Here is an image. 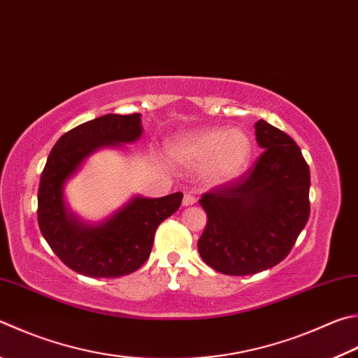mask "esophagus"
Returning a JSON list of instances; mask_svg holds the SVG:
<instances>
[{
	"label": "esophagus",
	"mask_w": 358,
	"mask_h": 358,
	"mask_svg": "<svg viewBox=\"0 0 358 358\" xmlns=\"http://www.w3.org/2000/svg\"><path fill=\"white\" fill-rule=\"evenodd\" d=\"M197 201V199H196V196H192V194H185L183 196V206H191V205H194Z\"/></svg>",
	"instance_id": "obj_1"
}]
</instances>
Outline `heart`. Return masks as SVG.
<instances>
[{
    "label": "heart",
    "instance_id": "b5f03b06",
    "mask_svg": "<svg viewBox=\"0 0 358 358\" xmlns=\"http://www.w3.org/2000/svg\"><path fill=\"white\" fill-rule=\"evenodd\" d=\"M171 157L186 166H208L211 180L229 181L249 166L252 142L239 129L208 128L178 139L171 147Z\"/></svg>",
    "mask_w": 358,
    "mask_h": 358
}]
</instances>
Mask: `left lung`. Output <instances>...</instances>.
<instances>
[{"label": "left lung", "instance_id": "obj_1", "mask_svg": "<svg viewBox=\"0 0 358 358\" xmlns=\"http://www.w3.org/2000/svg\"><path fill=\"white\" fill-rule=\"evenodd\" d=\"M263 153L250 169L205 192L197 243L203 262L225 275H252L288 257L310 216V169L282 129L255 123Z\"/></svg>", "mask_w": 358, "mask_h": 358}]
</instances>
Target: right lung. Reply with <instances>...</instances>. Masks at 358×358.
<instances>
[{
	"label": "right lung",
	"instance_id": "1",
	"mask_svg": "<svg viewBox=\"0 0 358 358\" xmlns=\"http://www.w3.org/2000/svg\"><path fill=\"white\" fill-rule=\"evenodd\" d=\"M142 134L141 114H106L62 134L48 155L37 192V222L57 258L78 274L113 278L138 271L150 257L155 231L178 210L183 194L136 197L96 227L70 217L62 186L96 148L134 142Z\"/></svg>",
	"mask_w": 358,
	"mask_h": 358
}]
</instances>
